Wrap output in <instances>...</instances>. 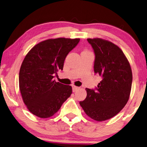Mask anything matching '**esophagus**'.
Masks as SVG:
<instances>
[{
  "label": "esophagus",
  "instance_id": "esophagus-1",
  "mask_svg": "<svg viewBox=\"0 0 147 147\" xmlns=\"http://www.w3.org/2000/svg\"><path fill=\"white\" fill-rule=\"evenodd\" d=\"M79 87L78 86H76L75 85H72V90H73V92H76V91L79 89Z\"/></svg>",
  "mask_w": 147,
  "mask_h": 147
}]
</instances>
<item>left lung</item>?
<instances>
[{
  "label": "left lung",
  "instance_id": "obj_1",
  "mask_svg": "<svg viewBox=\"0 0 147 147\" xmlns=\"http://www.w3.org/2000/svg\"><path fill=\"white\" fill-rule=\"evenodd\" d=\"M95 55L94 71L102 78L94 89L79 102L85 113L96 121L113 117L128 102L132 83L130 65L117 45L101 38H88Z\"/></svg>",
  "mask_w": 147,
  "mask_h": 147
}]
</instances>
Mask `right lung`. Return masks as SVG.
Segmentation results:
<instances>
[{"instance_id":"right-lung-1","label":"right lung","mask_w":147,"mask_h":147,"mask_svg":"<svg viewBox=\"0 0 147 147\" xmlns=\"http://www.w3.org/2000/svg\"><path fill=\"white\" fill-rule=\"evenodd\" d=\"M80 39H49L33 47L26 55L19 75L23 102L33 115L48 118L60 109L71 96V86L54 80L62 70L65 59Z\"/></svg>"}]
</instances>
